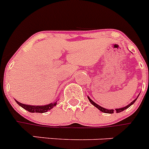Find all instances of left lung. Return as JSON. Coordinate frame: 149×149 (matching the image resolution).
I'll use <instances>...</instances> for the list:
<instances>
[{
	"instance_id": "obj_1",
	"label": "left lung",
	"mask_w": 149,
	"mask_h": 149,
	"mask_svg": "<svg viewBox=\"0 0 149 149\" xmlns=\"http://www.w3.org/2000/svg\"><path fill=\"white\" fill-rule=\"evenodd\" d=\"M139 95H140V94H139ZM138 96H139V95H138ZM138 96H137V98H136L134 100V101H132V102L130 103V104H128L127 106L123 107H121V108H118V109H105V108H104V107H102L99 106V105H98V104H97L96 103L94 102V101H93V100H91V98H90V97H89V96H87V98H88V99H89V101H90V102L91 103V104H93V106H95V107L98 108V109H99V110L101 111V112H104V113L112 114V113H113L114 112H115V111H116L117 113H119V112H121L122 111H123V110H125V109H128V108H129V107L132 106V104H134V102H135L136 100H137V98H138Z\"/></svg>"
}]
</instances>
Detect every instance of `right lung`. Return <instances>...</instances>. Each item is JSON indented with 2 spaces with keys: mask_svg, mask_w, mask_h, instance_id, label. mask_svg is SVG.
<instances>
[{
  "mask_svg": "<svg viewBox=\"0 0 149 149\" xmlns=\"http://www.w3.org/2000/svg\"><path fill=\"white\" fill-rule=\"evenodd\" d=\"M59 101V100H57ZM57 101H55L54 103H50L49 104H46V105H42V106H33V105H28V104H24L20 103L19 101H17V100H15L17 103L18 105H20L21 107H23V109H25L26 110L29 111L30 112H38V113H44V112H47L48 111L51 110V109L54 108V107H55L57 104Z\"/></svg>",
  "mask_w": 149,
  "mask_h": 149,
  "instance_id": "obj_1",
  "label": "right lung"
}]
</instances>
